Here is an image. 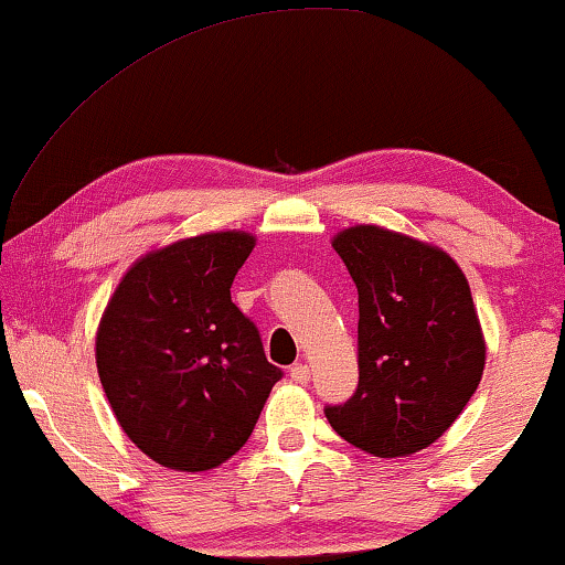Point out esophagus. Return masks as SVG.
Wrapping results in <instances>:
<instances>
[{"label":"esophagus","instance_id":"34e87169","mask_svg":"<svg viewBox=\"0 0 565 565\" xmlns=\"http://www.w3.org/2000/svg\"><path fill=\"white\" fill-rule=\"evenodd\" d=\"M291 381H297V384H309V379H312V371H309L307 363H297L291 365Z\"/></svg>","mask_w":565,"mask_h":565}]
</instances>
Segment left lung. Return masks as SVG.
I'll return each mask as SVG.
<instances>
[{
	"label": "left lung",
	"instance_id": "obj_1",
	"mask_svg": "<svg viewBox=\"0 0 565 565\" xmlns=\"http://www.w3.org/2000/svg\"><path fill=\"white\" fill-rule=\"evenodd\" d=\"M332 248L359 289V388L324 415L371 456H409L456 423L481 381L471 289L448 253L392 230L348 227Z\"/></svg>",
	"mask_w": 565,
	"mask_h": 565
}]
</instances>
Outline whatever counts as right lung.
Segmentation results:
<instances>
[{"label": "right lung", "mask_w": 565, "mask_h": 565, "mask_svg": "<svg viewBox=\"0 0 565 565\" xmlns=\"http://www.w3.org/2000/svg\"><path fill=\"white\" fill-rule=\"evenodd\" d=\"M253 245L248 233H210L148 253L99 322L97 369L117 423L173 471L235 456L284 376L230 299Z\"/></svg>", "instance_id": "obj_1"}]
</instances>
